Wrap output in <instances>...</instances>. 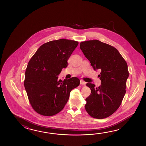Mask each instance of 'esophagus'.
I'll list each match as a JSON object with an SVG mask.
<instances>
[{"instance_id":"obj_1","label":"esophagus","mask_w":146,"mask_h":146,"mask_svg":"<svg viewBox=\"0 0 146 146\" xmlns=\"http://www.w3.org/2000/svg\"><path fill=\"white\" fill-rule=\"evenodd\" d=\"M86 82H84V81L83 80H81L80 81V84L81 85H83V86H85L86 84Z\"/></svg>"}]
</instances>
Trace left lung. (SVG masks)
Wrapping results in <instances>:
<instances>
[{"label":"left lung","mask_w":146,"mask_h":146,"mask_svg":"<svg viewBox=\"0 0 146 146\" xmlns=\"http://www.w3.org/2000/svg\"><path fill=\"white\" fill-rule=\"evenodd\" d=\"M80 47L94 70H99L101 85L87 84L91 93L86 99L85 109L93 118L113 114L121 104L129 76L126 61L115 47L99 40L81 42Z\"/></svg>","instance_id":"1"}]
</instances>
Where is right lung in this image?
Wrapping results in <instances>:
<instances>
[{"label": "right lung", "mask_w": 146, "mask_h": 146, "mask_svg": "<svg viewBox=\"0 0 146 146\" xmlns=\"http://www.w3.org/2000/svg\"><path fill=\"white\" fill-rule=\"evenodd\" d=\"M78 45L77 41L63 38L50 41L41 45L28 63L25 89L32 108L40 115L53 116L60 112L71 91L79 85L77 77L58 79Z\"/></svg>", "instance_id": "obj_1"}]
</instances>
